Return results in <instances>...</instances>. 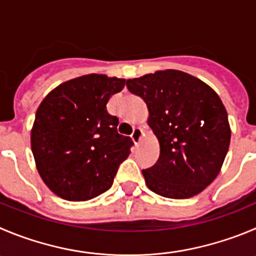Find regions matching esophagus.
<instances>
[{"label":"esophagus","instance_id":"obj_1","mask_svg":"<svg viewBox=\"0 0 256 256\" xmlns=\"http://www.w3.org/2000/svg\"><path fill=\"white\" fill-rule=\"evenodd\" d=\"M142 135H144V131H142V128H134L132 134H131V139H132V142H135L136 145H139L140 142H142Z\"/></svg>","mask_w":256,"mask_h":256}]
</instances>
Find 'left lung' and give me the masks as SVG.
Returning a JSON list of instances; mask_svg holds the SVG:
<instances>
[{"label": "left lung", "mask_w": 256, "mask_h": 256, "mask_svg": "<svg viewBox=\"0 0 256 256\" xmlns=\"http://www.w3.org/2000/svg\"><path fill=\"white\" fill-rule=\"evenodd\" d=\"M149 111L148 125L156 136V164L142 170L148 188L159 196L184 200L200 193L218 176L228 152V112L204 80L176 69L128 80Z\"/></svg>", "instance_id": "obj_1"}]
</instances>
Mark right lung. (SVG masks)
<instances>
[{
	"label": "right lung",
	"instance_id": "add662e5",
	"mask_svg": "<svg viewBox=\"0 0 256 256\" xmlns=\"http://www.w3.org/2000/svg\"><path fill=\"white\" fill-rule=\"evenodd\" d=\"M126 80L86 74L50 90L35 114L31 150L42 182L72 202L106 192L132 142L117 132L118 118L107 112L110 97Z\"/></svg>",
	"mask_w": 256,
	"mask_h": 256
}]
</instances>
